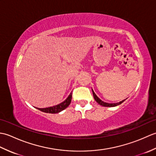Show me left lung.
<instances>
[{"instance_id":"obj_1","label":"left lung","mask_w":156,"mask_h":156,"mask_svg":"<svg viewBox=\"0 0 156 156\" xmlns=\"http://www.w3.org/2000/svg\"><path fill=\"white\" fill-rule=\"evenodd\" d=\"M92 94H93V97H94V100H95L96 101H97L99 105L103 106V107H116V106L121 105V104L122 103V102H123L125 101V100L119 102H117V103H107V102H103L102 101H101V99L99 98L97 95H96V94L94 93V92L93 90H92Z\"/></svg>"}]
</instances>
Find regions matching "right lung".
Wrapping results in <instances>:
<instances>
[{"label": "right lung", "mask_w": 156, "mask_h": 156, "mask_svg": "<svg viewBox=\"0 0 156 156\" xmlns=\"http://www.w3.org/2000/svg\"><path fill=\"white\" fill-rule=\"evenodd\" d=\"M72 93L71 92L68 97V98H66L64 102H62V103L59 104L58 105L54 106V107H48V108H37L39 111L44 112H47V113H58V112L64 110V109L67 108L69 105V104H70L71 101H72Z\"/></svg>", "instance_id": "obj_1"}]
</instances>
